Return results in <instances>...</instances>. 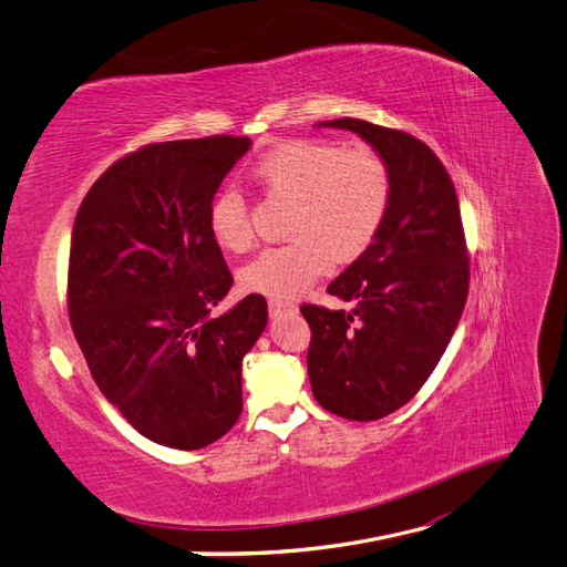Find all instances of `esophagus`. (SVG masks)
Instances as JSON below:
<instances>
[{"mask_svg": "<svg viewBox=\"0 0 567 567\" xmlns=\"http://www.w3.org/2000/svg\"><path fill=\"white\" fill-rule=\"evenodd\" d=\"M268 311H270V316H278V313H282V311H297V307H295L292 301L270 299V301H268Z\"/></svg>", "mask_w": 567, "mask_h": 567, "instance_id": "34e87169", "label": "esophagus"}]
</instances>
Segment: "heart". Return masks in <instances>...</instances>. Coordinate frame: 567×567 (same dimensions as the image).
<instances>
[{
	"mask_svg": "<svg viewBox=\"0 0 567 567\" xmlns=\"http://www.w3.org/2000/svg\"><path fill=\"white\" fill-rule=\"evenodd\" d=\"M266 198L287 200V244L268 246L239 270L246 292L278 301L299 297L328 260L350 264L379 235L393 198L388 163L367 145L297 138L275 145L251 167ZM208 227L215 244L241 254L254 244L251 208L239 192L213 200Z\"/></svg>",
	"mask_w": 567,
	"mask_h": 567,
	"instance_id": "1",
	"label": "heart"
}]
</instances>
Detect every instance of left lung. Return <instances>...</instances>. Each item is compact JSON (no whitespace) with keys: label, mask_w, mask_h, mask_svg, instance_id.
<instances>
[{"label":"left lung","mask_w":567,"mask_h":567,"mask_svg":"<svg viewBox=\"0 0 567 567\" xmlns=\"http://www.w3.org/2000/svg\"><path fill=\"white\" fill-rule=\"evenodd\" d=\"M323 126L354 132L388 163L393 198L373 244L328 285L352 311L303 303L313 398L352 422L408 404L439 364L470 292L460 200L424 141L361 120Z\"/></svg>","instance_id":"1"}]
</instances>
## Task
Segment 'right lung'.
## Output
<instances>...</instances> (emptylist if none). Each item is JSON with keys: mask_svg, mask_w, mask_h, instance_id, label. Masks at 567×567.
<instances>
[{"mask_svg": "<svg viewBox=\"0 0 567 567\" xmlns=\"http://www.w3.org/2000/svg\"><path fill=\"white\" fill-rule=\"evenodd\" d=\"M246 136L148 143L89 188L71 231L66 307L103 395L141 435L206 447L241 414V359L268 321L260 295L210 316L231 272L208 215Z\"/></svg>", "mask_w": 567, "mask_h": 567, "instance_id": "obj_1", "label": "right lung"}]
</instances>
